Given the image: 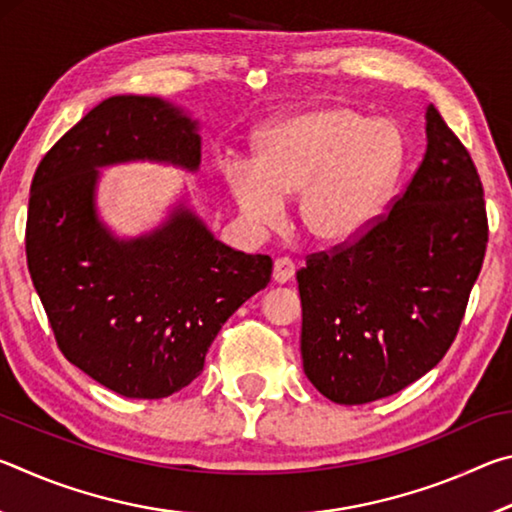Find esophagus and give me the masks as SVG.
<instances>
[{
  "label": "esophagus",
  "mask_w": 512,
  "mask_h": 512,
  "mask_svg": "<svg viewBox=\"0 0 512 512\" xmlns=\"http://www.w3.org/2000/svg\"><path fill=\"white\" fill-rule=\"evenodd\" d=\"M293 275H296V264H293L291 259H287V257L275 259V264H273V282L287 284Z\"/></svg>",
  "instance_id": "1"
}]
</instances>
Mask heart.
I'll list each match as a JSON object with an SVG mask.
<instances>
[{
    "instance_id": "b5f03b06",
    "label": "heart",
    "mask_w": 512,
    "mask_h": 512,
    "mask_svg": "<svg viewBox=\"0 0 512 512\" xmlns=\"http://www.w3.org/2000/svg\"><path fill=\"white\" fill-rule=\"evenodd\" d=\"M404 164L397 126L350 106H323L273 121L255 140V162L225 167L239 212L257 225L282 219L298 194L309 239L341 246L361 237L391 201Z\"/></svg>"
}]
</instances>
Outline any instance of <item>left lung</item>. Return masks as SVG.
I'll list each match as a JSON object with an SVG mask.
<instances>
[{
    "mask_svg": "<svg viewBox=\"0 0 512 512\" xmlns=\"http://www.w3.org/2000/svg\"><path fill=\"white\" fill-rule=\"evenodd\" d=\"M488 216L461 140L427 108V151L388 214L296 273L300 352L327 400L354 406L400 393L454 343L479 277Z\"/></svg>",
    "mask_w": 512,
    "mask_h": 512,
    "instance_id": "1",
    "label": "left lung"
}]
</instances>
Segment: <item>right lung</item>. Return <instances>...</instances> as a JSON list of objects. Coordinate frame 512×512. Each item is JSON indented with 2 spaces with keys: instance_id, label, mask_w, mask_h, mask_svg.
I'll use <instances>...</instances> for the list:
<instances>
[{
  "instance_id": "obj_1",
  "label": "right lung",
  "mask_w": 512,
  "mask_h": 512,
  "mask_svg": "<svg viewBox=\"0 0 512 512\" xmlns=\"http://www.w3.org/2000/svg\"><path fill=\"white\" fill-rule=\"evenodd\" d=\"M151 160L196 171L198 121L158 97L101 101L38 164L27 216L29 273L69 363L133 400L201 375L225 320L271 282L273 259L232 250L180 203L149 235L99 219V169Z\"/></svg>"
}]
</instances>
